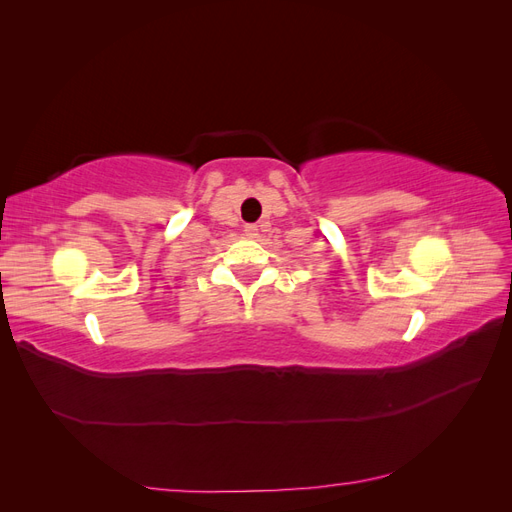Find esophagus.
Segmentation results:
<instances>
[{
	"label": "esophagus",
	"instance_id": "1",
	"mask_svg": "<svg viewBox=\"0 0 512 512\" xmlns=\"http://www.w3.org/2000/svg\"><path fill=\"white\" fill-rule=\"evenodd\" d=\"M243 232H245V237L254 239V237H258V226H256V224H245Z\"/></svg>",
	"mask_w": 512,
	"mask_h": 512
}]
</instances>
